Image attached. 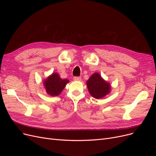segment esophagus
I'll return each mask as SVG.
<instances>
[{
    "mask_svg": "<svg viewBox=\"0 0 156 156\" xmlns=\"http://www.w3.org/2000/svg\"><path fill=\"white\" fill-rule=\"evenodd\" d=\"M81 77L80 76H74L73 77V80L75 81H80L81 80Z\"/></svg>",
    "mask_w": 156,
    "mask_h": 156,
    "instance_id": "obj_1",
    "label": "esophagus"
}]
</instances>
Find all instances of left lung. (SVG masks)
<instances>
[{
  "label": "left lung",
  "instance_id": "obj_1",
  "mask_svg": "<svg viewBox=\"0 0 156 156\" xmlns=\"http://www.w3.org/2000/svg\"><path fill=\"white\" fill-rule=\"evenodd\" d=\"M88 91L95 99H100L110 92V85L104 81L99 73H94L87 81Z\"/></svg>",
  "mask_w": 156,
  "mask_h": 156
}]
</instances>
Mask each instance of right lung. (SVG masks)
Listing matches in <instances>:
<instances>
[{
	"mask_svg": "<svg viewBox=\"0 0 156 156\" xmlns=\"http://www.w3.org/2000/svg\"><path fill=\"white\" fill-rule=\"evenodd\" d=\"M68 82V80H62L57 73H53L45 80L44 83L47 93L52 96H56L60 94Z\"/></svg>",
	"mask_w": 156,
	"mask_h": 156,
	"instance_id": "right-lung-1",
	"label": "right lung"
}]
</instances>
